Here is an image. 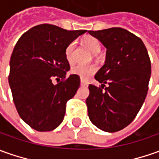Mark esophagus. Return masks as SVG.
Wrapping results in <instances>:
<instances>
[{
    "instance_id": "34e87169",
    "label": "esophagus",
    "mask_w": 159,
    "mask_h": 159,
    "mask_svg": "<svg viewBox=\"0 0 159 159\" xmlns=\"http://www.w3.org/2000/svg\"><path fill=\"white\" fill-rule=\"evenodd\" d=\"M81 85H82V86H86V85H87V83H86L84 79H82V78H81Z\"/></svg>"
}]
</instances>
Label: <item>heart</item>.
<instances>
[{
  "label": "heart",
  "instance_id": "1",
  "mask_svg": "<svg viewBox=\"0 0 159 159\" xmlns=\"http://www.w3.org/2000/svg\"><path fill=\"white\" fill-rule=\"evenodd\" d=\"M84 43L86 46V48L94 55L98 54L100 51V48H101L100 43L98 39L95 38L93 36H86L84 39ZM74 46H75V43L72 42L66 48V58L69 61H71V60H72V52L74 49ZM96 70H97V68L94 65H81V64H79V65L74 66L71 69V72L73 74L79 75L82 79L84 80L88 79L89 76L93 75Z\"/></svg>",
  "mask_w": 159,
  "mask_h": 159
}]
</instances>
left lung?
Masks as SVG:
<instances>
[{"label":"left lung","mask_w":159,"mask_h":159,"mask_svg":"<svg viewBox=\"0 0 159 159\" xmlns=\"http://www.w3.org/2000/svg\"><path fill=\"white\" fill-rule=\"evenodd\" d=\"M88 33L107 48L104 65L95 75L102 85H89V117L98 129L116 132L129 125L143 105L152 72L151 60L143 41L125 29Z\"/></svg>","instance_id":"obj_1"}]
</instances>
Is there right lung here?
Wrapping results in <instances>:
<instances>
[{
	"label": "right lung",
	"instance_id": "1",
	"mask_svg": "<svg viewBox=\"0 0 159 159\" xmlns=\"http://www.w3.org/2000/svg\"><path fill=\"white\" fill-rule=\"evenodd\" d=\"M85 32L40 24L25 32L16 44L8 83L19 116L35 130L50 131L63 120L66 103L80 86L79 75L66 77L70 67L65 50ZM55 77L60 81L57 84L52 83Z\"/></svg>",
	"mask_w": 159,
	"mask_h": 159
}]
</instances>
